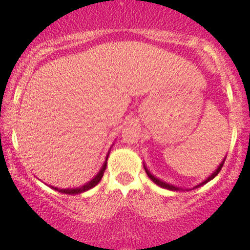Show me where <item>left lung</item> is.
<instances>
[{
  "mask_svg": "<svg viewBox=\"0 0 250 250\" xmlns=\"http://www.w3.org/2000/svg\"><path fill=\"white\" fill-rule=\"evenodd\" d=\"M225 160H226V158H225V159H223V162L221 163V164H220V167H217V169L214 170L213 172H212V175H209V176H208V178L206 179V180H205V181H202V183L200 184V185L195 186V188H199V186H202V185H205V184H206V183H208L209 180H212V179H213L214 176H217V175H218V172L221 171V169H222L223 164H225ZM144 169H146V175H148L149 178H150V180H153V183H155V184H157V185H159L160 188H167V190H171V191H180V190H183V188H178V186H174V185H171V184H167V183H164V181L159 180V179H158V178H155V176H154V175H151V174H150V171H149V170L146 169V165H144Z\"/></svg>",
  "mask_w": 250,
  "mask_h": 250,
  "instance_id": "left-lung-1",
  "label": "left lung"
}]
</instances>
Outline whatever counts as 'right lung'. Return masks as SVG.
<instances>
[{
    "label": "right lung",
    "mask_w": 250,
    "mask_h": 250,
    "mask_svg": "<svg viewBox=\"0 0 250 250\" xmlns=\"http://www.w3.org/2000/svg\"><path fill=\"white\" fill-rule=\"evenodd\" d=\"M107 159H108V154H107L106 160H104V165H102V167H101V170H100V171L96 174V176H95V178H93L91 181H88L87 184H85L83 186H80V188H55V190L59 191V192L67 193V195H76V193L85 192V191H87V190H90V188H95V186H96L97 184L100 183V180L102 179V176H104V170H106V167H107Z\"/></svg>",
    "instance_id": "right-lung-1"
}]
</instances>
